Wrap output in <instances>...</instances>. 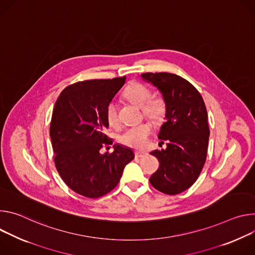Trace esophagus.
<instances>
[{"mask_svg":"<svg viewBox=\"0 0 255 255\" xmlns=\"http://www.w3.org/2000/svg\"><path fill=\"white\" fill-rule=\"evenodd\" d=\"M144 155H145V153H144V152H140V151H135V152H134V156H135L136 158L143 157Z\"/></svg>","mask_w":255,"mask_h":255,"instance_id":"34e87169","label":"esophagus"}]
</instances>
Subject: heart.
Here are the masks:
<instances>
[{"instance_id":"1","label":"heart","mask_w":255,"mask_h":255,"mask_svg":"<svg viewBox=\"0 0 255 255\" xmlns=\"http://www.w3.org/2000/svg\"><path fill=\"white\" fill-rule=\"evenodd\" d=\"M126 98L132 104L143 107L145 117L149 120L159 123L163 120L166 111L165 101L161 97H152V91L140 83H132L125 90ZM106 120L110 127H117L119 125L118 108L115 101H111L106 106ZM151 133V127L147 124H140L137 126L127 128L120 136L121 143L126 146L142 149L146 146L149 134Z\"/></svg>"}]
</instances>
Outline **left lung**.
<instances>
[{"mask_svg":"<svg viewBox=\"0 0 255 255\" xmlns=\"http://www.w3.org/2000/svg\"><path fill=\"white\" fill-rule=\"evenodd\" d=\"M152 84L165 101V123L158 137L167 148L150 154L159 168L150 177L151 184L166 194H177L189 188L199 177L207 158L210 129L202 95L185 79L170 73L140 75Z\"/></svg>","mask_w":255,"mask_h":255,"instance_id":"8db88e82","label":"left lung"}]
</instances>
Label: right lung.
<instances>
[{"instance_id": "right-lung-1", "label": "right lung", "mask_w": 255, "mask_h": 255, "mask_svg": "<svg viewBox=\"0 0 255 255\" xmlns=\"http://www.w3.org/2000/svg\"><path fill=\"white\" fill-rule=\"evenodd\" d=\"M126 83V77L89 80L67 87L56 100L50 123L54 163L66 184L90 199L115 188L134 154L130 148L113 145L111 154L100 149L109 138L106 106Z\"/></svg>"}]
</instances>
